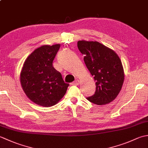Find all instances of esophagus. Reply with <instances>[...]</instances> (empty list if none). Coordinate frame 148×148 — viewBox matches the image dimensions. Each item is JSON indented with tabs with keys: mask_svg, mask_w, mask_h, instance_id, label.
<instances>
[{
	"mask_svg": "<svg viewBox=\"0 0 148 148\" xmlns=\"http://www.w3.org/2000/svg\"><path fill=\"white\" fill-rule=\"evenodd\" d=\"M79 84V80H75L74 82L72 83V85H78Z\"/></svg>",
	"mask_w": 148,
	"mask_h": 148,
	"instance_id": "esophagus-1",
	"label": "esophagus"
}]
</instances>
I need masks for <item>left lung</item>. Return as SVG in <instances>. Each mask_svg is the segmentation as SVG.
<instances>
[{"label":"left lung","instance_id":"1","mask_svg":"<svg viewBox=\"0 0 148 148\" xmlns=\"http://www.w3.org/2000/svg\"><path fill=\"white\" fill-rule=\"evenodd\" d=\"M77 47L84 55L86 67L95 81L96 90L87 100L97 105H105L114 100L124 81V71L118 55L97 41L79 40Z\"/></svg>","mask_w":148,"mask_h":148}]
</instances>
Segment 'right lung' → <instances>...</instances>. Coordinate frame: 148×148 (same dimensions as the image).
Wrapping results in <instances>:
<instances>
[{
	"label": "right lung",
	"mask_w": 148,
	"mask_h": 148,
	"mask_svg": "<svg viewBox=\"0 0 148 148\" xmlns=\"http://www.w3.org/2000/svg\"><path fill=\"white\" fill-rule=\"evenodd\" d=\"M60 45H44L28 56L20 74L22 88L36 104L50 107L56 104L67 92L62 74L53 67V60Z\"/></svg>",
	"instance_id": "add662e5"
}]
</instances>
